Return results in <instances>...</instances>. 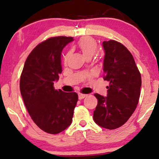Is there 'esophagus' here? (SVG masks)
Instances as JSON below:
<instances>
[{
    "label": "esophagus",
    "instance_id": "34e87169",
    "mask_svg": "<svg viewBox=\"0 0 159 159\" xmlns=\"http://www.w3.org/2000/svg\"><path fill=\"white\" fill-rule=\"evenodd\" d=\"M87 95L86 94H82V93H79V98L80 99V100H81V99L84 98L85 97H86Z\"/></svg>",
    "mask_w": 159,
    "mask_h": 159
}]
</instances>
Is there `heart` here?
Returning <instances> with one entry per match:
<instances>
[{
	"mask_svg": "<svg viewBox=\"0 0 159 159\" xmlns=\"http://www.w3.org/2000/svg\"><path fill=\"white\" fill-rule=\"evenodd\" d=\"M77 46L86 58H92V56L96 53L97 49H98L96 42L92 38L88 36L80 39L79 41L78 42ZM68 56H69V53H67L63 57L64 61L67 60Z\"/></svg>",
	"mask_w": 159,
	"mask_h": 159,
	"instance_id": "b5f03b06",
	"label": "heart"
}]
</instances>
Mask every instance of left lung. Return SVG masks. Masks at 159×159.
Here are the masks:
<instances>
[{
  "label": "left lung",
  "instance_id": "1",
  "mask_svg": "<svg viewBox=\"0 0 159 159\" xmlns=\"http://www.w3.org/2000/svg\"><path fill=\"white\" fill-rule=\"evenodd\" d=\"M103 79L109 81L107 96H94L98 104L93 120L99 126L116 129L124 125L134 112L141 93V73L132 54L113 40L103 42Z\"/></svg>",
  "mask_w": 159,
  "mask_h": 159
}]
</instances>
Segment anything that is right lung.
Segmentation results:
<instances>
[{
    "mask_svg": "<svg viewBox=\"0 0 159 159\" xmlns=\"http://www.w3.org/2000/svg\"><path fill=\"white\" fill-rule=\"evenodd\" d=\"M73 38H50L35 46L25 61L20 79L23 102L34 123L51 134L64 131L72 123L78 101L75 92L56 90L62 72L61 53Z\"/></svg>",
    "mask_w": 159,
    "mask_h": 159,
    "instance_id": "obj_1",
    "label": "right lung"
}]
</instances>
